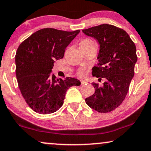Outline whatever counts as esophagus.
I'll use <instances>...</instances> for the list:
<instances>
[{
    "label": "esophagus",
    "mask_w": 151,
    "mask_h": 151,
    "mask_svg": "<svg viewBox=\"0 0 151 151\" xmlns=\"http://www.w3.org/2000/svg\"><path fill=\"white\" fill-rule=\"evenodd\" d=\"M87 83V81H85V80H82V81H81V85H85V84Z\"/></svg>",
    "instance_id": "obj_1"
}]
</instances>
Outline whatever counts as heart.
<instances>
[{"label":"heart","instance_id":"b5f03b06","mask_svg":"<svg viewBox=\"0 0 151 151\" xmlns=\"http://www.w3.org/2000/svg\"><path fill=\"white\" fill-rule=\"evenodd\" d=\"M94 41H92V40L90 39H83V41H81L79 43V45H84V46H86V45H92V44H94ZM79 75H83V70H79Z\"/></svg>","mask_w":151,"mask_h":151}]
</instances>
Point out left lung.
<instances>
[{"label":"left lung","instance_id":"1","mask_svg":"<svg viewBox=\"0 0 151 151\" xmlns=\"http://www.w3.org/2000/svg\"><path fill=\"white\" fill-rule=\"evenodd\" d=\"M82 32L99 44L97 65L92 68L93 77L105 79L104 85L92 83L94 93L86 98L88 106L99 112H111L121 105L134 77L137 61L136 47L127 32L109 24H102Z\"/></svg>","mask_w":151,"mask_h":151}]
</instances>
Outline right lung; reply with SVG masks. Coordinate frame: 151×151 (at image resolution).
<instances>
[{
    "label": "right lung",
    "mask_w": 151,
    "mask_h": 151,
    "mask_svg": "<svg viewBox=\"0 0 151 151\" xmlns=\"http://www.w3.org/2000/svg\"><path fill=\"white\" fill-rule=\"evenodd\" d=\"M80 30L44 28L22 42L15 56L16 75L27 105L39 114L53 113L63 104L66 91L80 86L77 79H57L51 74L55 60L63 59L65 48Z\"/></svg>",
    "instance_id": "1"
}]
</instances>
